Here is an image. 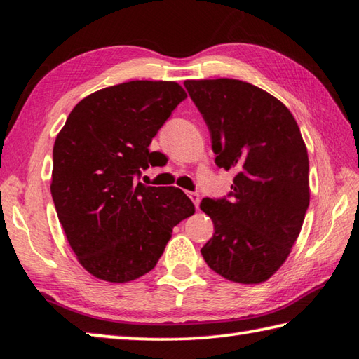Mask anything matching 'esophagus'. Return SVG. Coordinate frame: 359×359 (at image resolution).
I'll list each match as a JSON object with an SVG mask.
<instances>
[{"mask_svg": "<svg viewBox=\"0 0 359 359\" xmlns=\"http://www.w3.org/2000/svg\"><path fill=\"white\" fill-rule=\"evenodd\" d=\"M188 196H190V199L193 201V204H194V208H199V203H201V194H199L198 191H190L188 193Z\"/></svg>", "mask_w": 359, "mask_h": 359, "instance_id": "1", "label": "esophagus"}]
</instances>
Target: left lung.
I'll use <instances>...</instances> for the list:
<instances>
[{"mask_svg": "<svg viewBox=\"0 0 359 359\" xmlns=\"http://www.w3.org/2000/svg\"><path fill=\"white\" fill-rule=\"evenodd\" d=\"M208 125L215 165L234 171L226 198H204L214 238L201 248L217 274L261 283L280 267L311 201L309 156L287 106L236 79L185 81Z\"/></svg>", "mask_w": 359, "mask_h": 359, "instance_id": "1", "label": "left lung"}]
</instances>
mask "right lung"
Here are the masks:
<instances>
[{
  "instance_id": "1",
  "label": "right lung",
  "mask_w": 359,
  "mask_h": 359,
  "mask_svg": "<svg viewBox=\"0 0 359 359\" xmlns=\"http://www.w3.org/2000/svg\"><path fill=\"white\" fill-rule=\"evenodd\" d=\"M185 98L177 82L118 83L83 98L58 133L53 204L79 263L101 280L147 274L172 228L194 214L180 188L136 182L156 154L151 139Z\"/></svg>"
}]
</instances>
